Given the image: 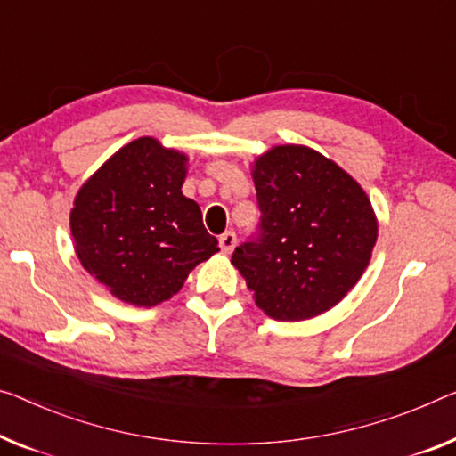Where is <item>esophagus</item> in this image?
<instances>
[{
	"label": "esophagus",
	"mask_w": 456,
	"mask_h": 456,
	"mask_svg": "<svg viewBox=\"0 0 456 456\" xmlns=\"http://www.w3.org/2000/svg\"><path fill=\"white\" fill-rule=\"evenodd\" d=\"M234 247H236V234L234 232H224L222 236H220V248H222V252H232L234 250Z\"/></svg>",
	"instance_id": "1"
}]
</instances>
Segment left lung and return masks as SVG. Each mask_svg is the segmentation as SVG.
<instances>
[{
	"instance_id": "8db88e82",
	"label": "left lung",
	"mask_w": 456,
	"mask_h": 456,
	"mask_svg": "<svg viewBox=\"0 0 456 456\" xmlns=\"http://www.w3.org/2000/svg\"><path fill=\"white\" fill-rule=\"evenodd\" d=\"M252 181L261 222L232 265L267 316H320L367 269L377 242L373 206L334 160L301 144L273 146L252 165Z\"/></svg>"
}]
</instances>
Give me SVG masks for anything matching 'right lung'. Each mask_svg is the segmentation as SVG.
Returning <instances> with one entry per match:
<instances>
[{"label":"right lung","instance_id":"right-lung-1","mask_svg":"<svg viewBox=\"0 0 456 456\" xmlns=\"http://www.w3.org/2000/svg\"><path fill=\"white\" fill-rule=\"evenodd\" d=\"M187 157L142 136L122 146L83 183L71 209L75 252L111 296L152 307L218 252L201 209L181 191Z\"/></svg>","mask_w":456,"mask_h":456}]
</instances>
